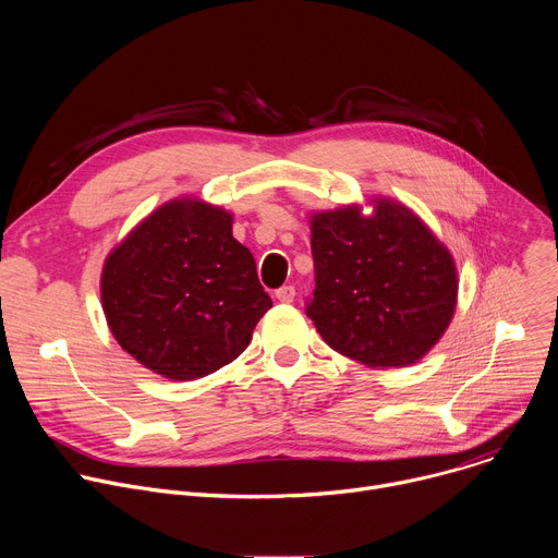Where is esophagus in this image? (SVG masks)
I'll list each match as a JSON object with an SVG mask.
<instances>
[{
	"mask_svg": "<svg viewBox=\"0 0 558 558\" xmlns=\"http://www.w3.org/2000/svg\"><path fill=\"white\" fill-rule=\"evenodd\" d=\"M276 298H278L280 302L289 304V302H293V298H295V289H293L291 284H287V287H280V289L276 291Z\"/></svg>",
	"mask_w": 558,
	"mask_h": 558,
	"instance_id": "obj_1",
	"label": "esophagus"
}]
</instances>
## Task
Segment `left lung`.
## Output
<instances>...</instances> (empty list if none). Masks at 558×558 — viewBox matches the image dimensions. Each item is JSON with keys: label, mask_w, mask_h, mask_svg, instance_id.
<instances>
[{"label": "left lung", "mask_w": 558, "mask_h": 558, "mask_svg": "<svg viewBox=\"0 0 558 558\" xmlns=\"http://www.w3.org/2000/svg\"><path fill=\"white\" fill-rule=\"evenodd\" d=\"M362 205L311 211L315 291L306 306L325 342L368 366L420 362L446 333L459 276L450 250L404 203L373 196Z\"/></svg>", "instance_id": "left-lung-1"}]
</instances>
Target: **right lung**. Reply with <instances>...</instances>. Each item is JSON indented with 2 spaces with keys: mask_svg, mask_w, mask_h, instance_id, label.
I'll return each mask as SVG.
<instances>
[{
  "mask_svg": "<svg viewBox=\"0 0 558 558\" xmlns=\"http://www.w3.org/2000/svg\"><path fill=\"white\" fill-rule=\"evenodd\" d=\"M233 214L198 196L149 211L106 256L101 306L141 366L172 381L205 377L252 342L271 298L231 233Z\"/></svg>",
  "mask_w": 558,
  "mask_h": 558,
  "instance_id": "right-lung-1",
  "label": "right lung"
}]
</instances>
